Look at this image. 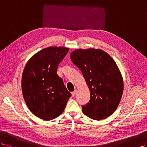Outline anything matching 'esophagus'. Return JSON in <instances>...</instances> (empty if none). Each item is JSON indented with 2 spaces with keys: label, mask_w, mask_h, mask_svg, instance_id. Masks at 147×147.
<instances>
[{
  "label": "esophagus",
  "mask_w": 147,
  "mask_h": 147,
  "mask_svg": "<svg viewBox=\"0 0 147 147\" xmlns=\"http://www.w3.org/2000/svg\"><path fill=\"white\" fill-rule=\"evenodd\" d=\"M76 92H77V91L76 90H74V92H73L72 93H71V94H72V96L74 97V96H75V95H76Z\"/></svg>",
  "instance_id": "obj_1"
}]
</instances>
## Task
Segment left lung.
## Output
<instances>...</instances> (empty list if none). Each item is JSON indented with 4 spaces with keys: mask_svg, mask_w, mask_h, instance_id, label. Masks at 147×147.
I'll return each mask as SVG.
<instances>
[{
    "mask_svg": "<svg viewBox=\"0 0 147 147\" xmlns=\"http://www.w3.org/2000/svg\"><path fill=\"white\" fill-rule=\"evenodd\" d=\"M81 71L88 85L90 98L82 111L86 116L100 120L115 112L123 92V81L117 64L106 52L99 49H78L70 55Z\"/></svg>",
    "mask_w": 147,
    "mask_h": 147,
    "instance_id": "left-lung-1",
    "label": "left lung"
}]
</instances>
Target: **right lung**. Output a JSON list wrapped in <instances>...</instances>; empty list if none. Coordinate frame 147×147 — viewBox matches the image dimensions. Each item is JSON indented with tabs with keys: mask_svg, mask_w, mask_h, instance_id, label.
Listing matches in <instances>:
<instances>
[{
	"mask_svg": "<svg viewBox=\"0 0 147 147\" xmlns=\"http://www.w3.org/2000/svg\"><path fill=\"white\" fill-rule=\"evenodd\" d=\"M69 51L49 47L39 51L27 63L22 76V91L29 110L45 120L59 117L71 94L57 74V67Z\"/></svg>",
	"mask_w": 147,
	"mask_h": 147,
	"instance_id": "right-lung-1",
	"label": "right lung"
}]
</instances>
